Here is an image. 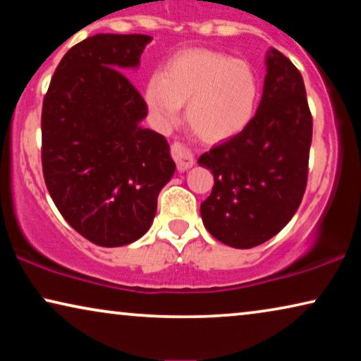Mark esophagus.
Segmentation results:
<instances>
[{
  "label": "esophagus",
  "mask_w": 361,
  "mask_h": 361,
  "mask_svg": "<svg viewBox=\"0 0 361 361\" xmlns=\"http://www.w3.org/2000/svg\"><path fill=\"white\" fill-rule=\"evenodd\" d=\"M171 154H172V159L176 161L177 169L180 172H184L189 169V167L194 166V156H192L190 151L179 141H174L171 145Z\"/></svg>",
  "instance_id": "1"
}]
</instances>
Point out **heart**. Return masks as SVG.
Here are the masks:
<instances>
[{
  "mask_svg": "<svg viewBox=\"0 0 361 361\" xmlns=\"http://www.w3.org/2000/svg\"><path fill=\"white\" fill-rule=\"evenodd\" d=\"M259 82L243 59L209 49H187L152 75L145 100L159 126L176 121L182 103L192 131L205 141H224L245 130L255 115Z\"/></svg>",
  "mask_w": 361,
  "mask_h": 361,
  "instance_id": "obj_1",
  "label": "heart"
}]
</instances>
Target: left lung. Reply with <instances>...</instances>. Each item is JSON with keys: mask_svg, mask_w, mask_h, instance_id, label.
<instances>
[{"mask_svg": "<svg viewBox=\"0 0 361 361\" xmlns=\"http://www.w3.org/2000/svg\"><path fill=\"white\" fill-rule=\"evenodd\" d=\"M266 67L263 97L248 126L199 157L215 182L200 205L205 228L240 250L278 235L307 185L312 115L302 75L276 49Z\"/></svg>", "mask_w": 361, "mask_h": 361, "instance_id": "1", "label": "left lung"}]
</instances>
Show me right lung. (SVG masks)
<instances>
[{"instance_id": "1", "label": "right lung", "mask_w": 361, "mask_h": 361, "mask_svg": "<svg viewBox=\"0 0 361 361\" xmlns=\"http://www.w3.org/2000/svg\"><path fill=\"white\" fill-rule=\"evenodd\" d=\"M151 36L97 34L62 57L42 103V172L67 224L98 246L130 245L149 230L176 164L125 68Z\"/></svg>"}]
</instances>
